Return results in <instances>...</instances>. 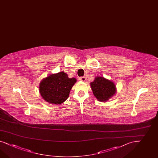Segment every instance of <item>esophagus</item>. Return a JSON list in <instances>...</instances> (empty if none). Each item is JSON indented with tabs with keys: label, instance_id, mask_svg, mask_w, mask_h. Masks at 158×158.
Listing matches in <instances>:
<instances>
[{
	"label": "esophagus",
	"instance_id": "1",
	"mask_svg": "<svg viewBox=\"0 0 158 158\" xmlns=\"http://www.w3.org/2000/svg\"><path fill=\"white\" fill-rule=\"evenodd\" d=\"M79 81H85V77H79Z\"/></svg>",
	"mask_w": 158,
	"mask_h": 158
}]
</instances>
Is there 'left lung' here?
Here are the masks:
<instances>
[{
  "instance_id": "1",
  "label": "left lung",
  "mask_w": 158,
  "mask_h": 158,
  "mask_svg": "<svg viewBox=\"0 0 158 158\" xmlns=\"http://www.w3.org/2000/svg\"><path fill=\"white\" fill-rule=\"evenodd\" d=\"M90 85L94 96L101 102H106L116 92L114 83L103 77H95Z\"/></svg>"
}]
</instances>
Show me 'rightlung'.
Here are the masks:
<instances>
[{
	"instance_id": "obj_1",
	"label": "right lung",
	"mask_w": 158,
	"mask_h": 158,
	"mask_svg": "<svg viewBox=\"0 0 158 158\" xmlns=\"http://www.w3.org/2000/svg\"><path fill=\"white\" fill-rule=\"evenodd\" d=\"M76 81L75 77L69 78L64 72L52 74L40 82V93L48 102L59 105L68 98L70 91Z\"/></svg>"
}]
</instances>
